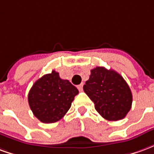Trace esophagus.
I'll return each instance as SVG.
<instances>
[{
    "label": "esophagus",
    "instance_id": "obj_1",
    "mask_svg": "<svg viewBox=\"0 0 154 154\" xmlns=\"http://www.w3.org/2000/svg\"><path fill=\"white\" fill-rule=\"evenodd\" d=\"M77 89L80 91H82L83 90V85H82V84L78 85V86H77Z\"/></svg>",
    "mask_w": 154,
    "mask_h": 154
}]
</instances>
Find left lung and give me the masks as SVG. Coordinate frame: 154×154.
<instances>
[{"label": "left lung", "instance_id": "left-lung-1", "mask_svg": "<svg viewBox=\"0 0 154 154\" xmlns=\"http://www.w3.org/2000/svg\"><path fill=\"white\" fill-rule=\"evenodd\" d=\"M83 90L94 102L97 112L107 120L124 119L131 109L133 98L130 88L116 71L103 67L91 70Z\"/></svg>", "mask_w": 154, "mask_h": 154}]
</instances>
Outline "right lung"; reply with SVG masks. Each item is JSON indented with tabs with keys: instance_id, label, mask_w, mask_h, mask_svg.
<instances>
[{
	"instance_id": "1",
	"label": "right lung",
	"mask_w": 154,
	"mask_h": 154,
	"mask_svg": "<svg viewBox=\"0 0 154 154\" xmlns=\"http://www.w3.org/2000/svg\"><path fill=\"white\" fill-rule=\"evenodd\" d=\"M79 93L68 80L61 79L55 71L44 75L33 85L28 101L34 116L41 122L49 124L61 119L70 109Z\"/></svg>"
}]
</instances>
